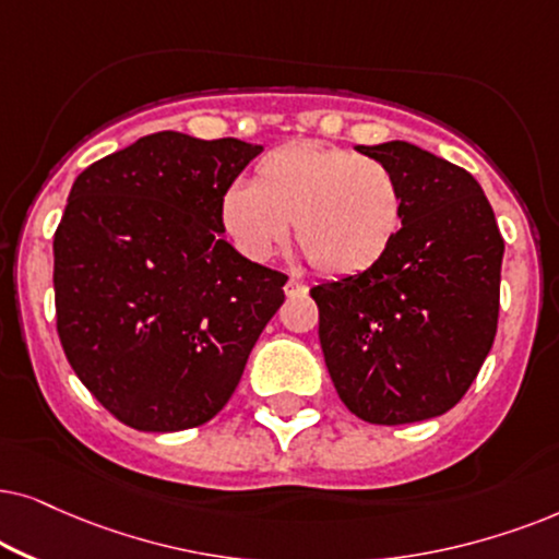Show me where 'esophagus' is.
Segmentation results:
<instances>
[{
	"label": "esophagus",
	"instance_id": "1",
	"mask_svg": "<svg viewBox=\"0 0 559 559\" xmlns=\"http://www.w3.org/2000/svg\"><path fill=\"white\" fill-rule=\"evenodd\" d=\"M307 292H309V286L304 284V281L288 278V284H286V296H288V299H301V296H307Z\"/></svg>",
	"mask_w": 559,
	"mask_h": 559
}]
</instances>
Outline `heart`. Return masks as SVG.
Returning a JSON list of instances; mask_svg holds the SVG:
<instances>
[{
    "instance_id": "obj_1",
    "label": "heart",
    "mask_w": 559,
    "mask_h": 559,
    "mask_svg": "<svg viewBox=\"0 0 559 559\" xmlns=\"http://www.w3.org/2000/svg\"><path fill=\"white\" fill-rule=\"evenodd\" d=\"M229 240L265 263L288 235L317 273L357 275L381 263L404 225V191L385 163L337 145L288 143L229 183L219 202Z\"/></svg>"
}]
</instances>
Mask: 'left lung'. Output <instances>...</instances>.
<instances>
[{
	"label": "left lung",
	"mask_w": 559,
	"mask_h": 559,
	"mask_svg": "<svg viewBox=\"0 0 559 559\" xmlns=\"http://www.w3.org/2000/svg\"><path fill=\"white\" fill-rule=\"evenodd\" d=\"M355 151L396 174L404 225L370 271L311 288L319 342L355 416L424 421L465 396L493 347L503 237L465 168L401 140Z\"/></svg>",
	"instance_id": "obj_1"
}]
</instances>
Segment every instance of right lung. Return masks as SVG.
Returning a JSON list of instances; mask_svg holds the SVG:
<instances>
[{"label": "right lung", "mask_w": 559, "mask_h": 559, "mask_svg": "<svg viewBox=\"0 0 559 559\" xmlns=\"http://www.w3.org/2000/svg\"><path fill=\"white\" fill-rule=\"evenodd\" d=\"M263 147L155 132L81 170L53 237L56 330L73 373L140 431L210 421L284 304L242 258L222 193Z\"/></svg>", "instance_id": "right-lung-1"}]
</instances>
